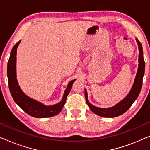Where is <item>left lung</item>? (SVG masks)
Segmentation results:
<instances>
[{"mask_svg":"<svg viewBox=\"0 0 150 150\" xmlns=\"http://www.w3.org/2000/svg\"><path fill=\"white\" fill-rule=\"evenodd\" d=\"M136 41L138 44L139 48V65H138V69L136 77L134 81L133 85L131 88V91H129V94L125 97L122 101L118 102L115 106L108 108H101L98 107L94 106L93 105L91 104L88 101V93L86 89H85V96H86V103L88 105L90 110L98 116L106 118H113L117 117L118 116L122 115L125 112L128 110V109L131 106L133 102L137 99L139 96L141 89H142L143 77L144 75L145 72V61L144 59V54H143V48L142 44L136 38Z\"/></svg>","mask_w":150,"mask_h":150,"instance_id":"obj_1","label":"left lung"}]
</instances>
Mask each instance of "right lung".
<instances>
[{"label":"right lung","mask_w":150,"mask_h":150,"mask_svg":"<svg viewBox=\"0 0 150 150\" xmlns=\"http://www.w3.org/2000/svg\"><path fill=\"white\" fill-rule=\"evenodd\" d=\"M21 40L15 44L11 52L7 64V77L11 96L18 106L29 115L35 118H48L55 116L62 110L65 104L67 97L70 92L75 79L69 83L64 91L63 98L59 103L52 106H46L36 100L32 99L23 92L18 84L16 77V54L17 48Z\"/></svg>","instance_id":"add662e5"}]
</instances>
